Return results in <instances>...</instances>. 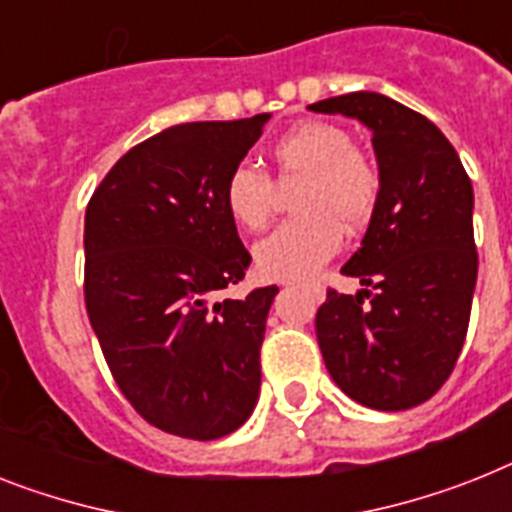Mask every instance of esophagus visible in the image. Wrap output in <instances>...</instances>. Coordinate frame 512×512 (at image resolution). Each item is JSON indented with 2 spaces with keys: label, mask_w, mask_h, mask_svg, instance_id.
I'll return each mask as SVG.
<instances>
[{
  "label": "esophagus",
  "mask_w": 512,
  "mask_h": 512,
  "mask_svg": "<svg viewBox=\"0 0 512 512\" xmlns=\"http://www.w3.org/2000/svg\"><path fill=\"white\" fill-rule=\"evenodd\" d=\"M289 286V283H286ZM312 291H320V283H312Z\"/></svg>",
  "instance_id": "34e87169"
}]
</instances>
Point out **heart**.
Listing matches in <instances>:
<instances>
[{
	"mask_svg": "<svg viewBox=\"0 0 512 512\" xmlns=\"http://www.w3.org/2000/svg\"><path fill=\"white\" fill-rule=\"evenodd\" d=\"M281 184L299 182L291 200L296 218L281 223L255 247L257 273L291 281L315 273L341 247L343 231H359L372 218L380 197V171L354 137L328 122L296 124L273 143ZM273 182L249 163H239L223 182V205L231 221L263 231L273 213Z\"/></svg>",
	"mask_w": 512,
	"mask_h": 512,
	"instance_id": "b5f03b06",
	"label": "heart"
}]
</instances>
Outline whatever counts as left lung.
Listing matches in <instances>:
<instances>
[{
	"instance_id": "obj_1",
	"label": "left lung",
	"mask_w": 512,
	"mask_h": 512,
	"mask_svg": "<svg viewBox=\"0 0 512 512\" xmlns=\"http://www.w3.org/2000/svg\"><path fill=\"white\" fill-rule=\"evenodd\" d=\"M372 132L380 197L362 247L341 268L362 289L317 309L330 377L377 411L419 406L442 388L468 330L479 257L474 190L448 137L393 98L356 90L309 106Z\"/></svg>"
}]
</instances>
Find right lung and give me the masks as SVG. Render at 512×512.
<instances>
[{
  "label": "right lung",
  "instance_id": "add662e5",
  "mask_svg": "<svg viewBox=\"0 0 512 512\" xmlns=\"http://www.w3.org/2000/svg\"><path fill=\"white\" fill-rule=\"evenodd\" d=\"M268 119L174 124L127 150L85 210L90 325L124 398L169 435H231L260 395V346L278 289L218 294L252 260L223 182Z\"/></svg>",
  "mask_w": 512,
  "mask_h": 512
}]
</instances>
